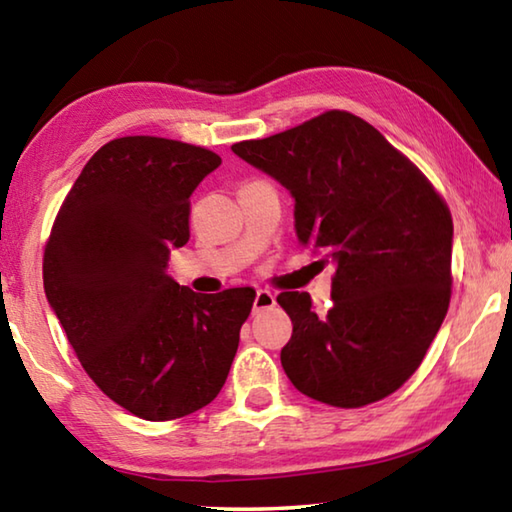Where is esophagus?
<instances>
[{"mask_svg":"<svg viewBox=\"0 0 512 512\" xmlns=\"http://www.w3.org/2000/svg\"><path fill=\"white\" fill-rule=\"evenodd\" d=\"M271 307H275V293L268 289H257L253 311H262V309H271Z\"/></svg>","mask_w":512,"mask_h":512,"instance_id":"esophagus-1","label":"esophagus"}]
</instances>
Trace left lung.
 Wrapping results in <instances>:
<instances>
[{
    "label": "left lung",
    "mask_w": 512,
    "mask_h": 512,
    "mask_svg": "<svg viewBox=\"0 0 512 512\" xmlns=\"http://www.w3.org/2000/svg\"><path fill=\"white\" fill-rule=\"evenodd\" d=\"M232 151L289 189L298 241L336 266L325 316L307 291L277 296L293 323L280 354L291 384L341 409L395 393L418 370L452 296L454 223L443 198L375 126L345 110Z\"/></svg>",
    "instance_id": "1"
}]
</instances>
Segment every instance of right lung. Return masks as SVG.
Instances as JSON below:
<instances>
[{"label":"right lung","instance_id":"add662e5","mask_svg":"<svg viewBox=\"0 0 512 512\" xmlns=\"http://www.w3.org/2000/svg\"><path fill=\"white\" fill-rule=\"evenodd\" d=\"M219 164L203 146L119 137L85 164L51 228L49 305L94 384L137 418L210 404L253 309L250 287L203 296L167 273L189 241V196Z\"/></svg>","mask_w":512,"mask_h":512}]
</instances>
